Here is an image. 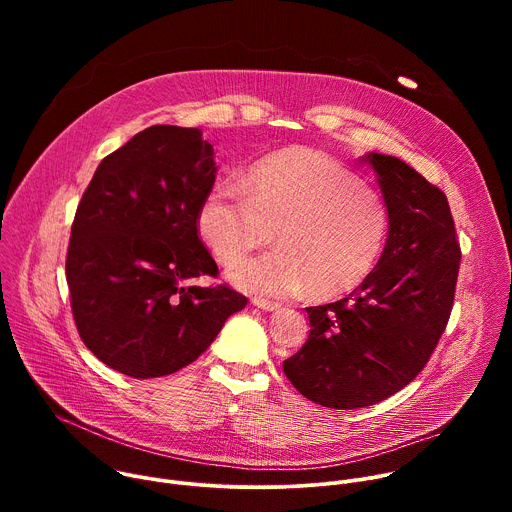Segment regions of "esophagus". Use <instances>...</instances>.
Here are the masks:
<instances>
[{"instance_id":"esophagus-1","label":"esophagus","mask_w":512,"mask_h":512,"mask_svg":"<svg viewBox=\"0 0 512 512\" xmlns=\"http://www.w3.org/2000/svg\"><path fill=\"white\" fill-rule=\"evenodd\" d=\"M251 304H253L255 308L263 310V312H275V310H279V304L269 302V300H261V298H253V300H251Z\"/></svg>"}]
</instances>
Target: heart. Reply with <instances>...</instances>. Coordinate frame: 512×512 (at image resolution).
<instances>
[{"label":"heart","mask_w":512,"mask_h":512,"mask_svg":"<svg viewBox=\"0 0 512 512\" xmlns=\"http://www.w3.org/2000/svg\"><path fill=\"white\" fill-rule=\"evenodd\" d=\"M200 239L233 267L275 239L279 249L233 271L265 296L318 300L350 294L375 271L391 229L385 200L336 160L306 148L259 160L237 180L214 184L196 214Z\"/></svg>","instance_id":"heart-1"}]
</instances>
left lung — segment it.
Returning a JSON list of instances; mask_svg holds the SVG:
<instances>
[{
  "mask_svg": "<svg viewBox=\"0 0 512 512\" xmlns=\"http://www.w3.org/2000/svg\"><path fill=\"white\" fill-rule=\"evenodd\" d=\"M391 229L371 277L348 298L306 308L310 336L283 373L330 409L375 405L409 385L440 342L454 306L460 245L446 194L385 154H367Z\"/></svg>",
  "mask_w": 512,
  "mask_h": 512,
  "instance_id": "left-lung-1",
  "label": "left lung"
}]
</instances>
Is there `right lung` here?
<instances>
[{
    "label": "right lung",
    "mask_w": 512,
    "mask_h": 512,
    "mask_svg": "<svg viewBox=\"0 0 512 512\" xmlns=\"http://www.w3.org/2000/svg\"><path fill=\"white\" fill-rule=\"evenodd\" d=\"M216 176L196 127L152 125L109 154L70 231L66 281L77 330L107 367L133 379L194 362L247 298L190 281L218 267L196 214Z\"/></svg>",
    "instance_id": "obj_1"
}]
</instances>
